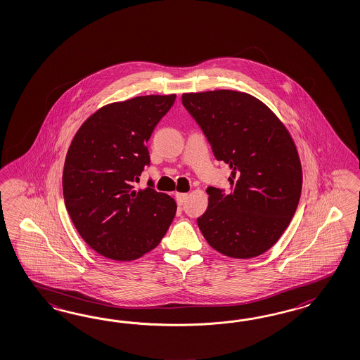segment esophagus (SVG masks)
<instances>
[{"label":"esophagus","instance_id":"obj_1","mask_svg":"<svg viewBox=\"0 0 360 360\" xmlns=\"http://www.w3.org/2000/svg\"><path fill=\"white\" fill-rule=\"evenodd\" d=\"M186 200H188V193H176V201L179 205L185 204Z\"/></svg>","mask_w":360,"mask_h":360}]
</instances>
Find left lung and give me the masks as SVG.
I'll return each instance as SVG.
<instances>
[{
    "label": "left lung",
    "mask_w": 360,
    "mask_h": 360,
    "mask_svg": "<svg viewBox=\"0 0 360 360\" xmlns=\"http://www.w3.org/2000/svg\"><path fill=\"white\" fill-rule=\"evenodd\" d=\"M181 100L217 160L231 169L230 193L209 186V205L197 225L206 242L226 257L262 255L297 209L302 169L296 144L267 105L248 93H184Z\"/></svg>",
    "instance_id": "left-lung-1"
}]
</instances>
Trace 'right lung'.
<instances>
[{
    "instance_id": "right-lung-1",
    "label": "right lung",
    "mask_w": 360,
    "mask_h": 360,
    "mask_svg": "<svg viewBox=\"0 0 360 360\" xmlns=\"http://www.w3.org/2000/svg\"><path fill=\"white\" fill-rule=\"evenodd\" d=\"M176 94L105 105L77 130L65 156L63 195L82 239L103 257L135 260L158 246L176 214L175 200L150 185L134 189L155 126Z\"/></svg>"
}]
</instances>
